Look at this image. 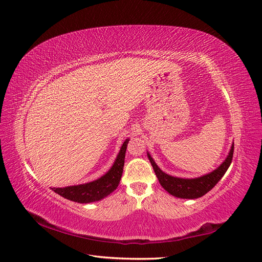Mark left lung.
<instances>
[{"label":"left lung","instance_id":"1","mask_svg":"<svg viewBox=\"0 0 262 262\" xmlns=\"http://www.w3.org/2000/svg\"><path fill=\"white\" fill-rule=\"evenodd\" d=\"M233 152H234V144H232L229 155H227L224 162L219 168L208 174H205L199 178H193V179H183V178H177L166 174L165 172H163L155 164L154 160L148 153L147 158L153 166V170L158 177L161 186L170 194L183 199H196L204 196V194L211 190L216 183L222 179V177L225 174V172L229 169L232 162Z\"/></svg>","mask_w":262,"mask_h":262}]
</instances>
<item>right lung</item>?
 I'll list each match as a JSON object with an SVG mask.
<instances>
[{
  "label": "right lung",
  "mask_w": 262,
  "mask_h": 262,
  "mask_svg": "<svg viewBox=\"0 0 262 262\" xmlns=\"http://www.w3.org/2000/svg\"><path fill=\"white\" fill-rule=\"evenodd\" d=\"M128 142H129V140H126L121 145L120 151L117 155V159L114 165L111 166V169L104 176L99 178L98 180L84 183V185L70 186L65 188H52V190L66 199L81 204L98 202V200L107 197L108 194L116 190V188L118 187L120 182L122 170H124L125 154Z\"/></svg>",
  "instance_id": "1"
}]
</instances>
